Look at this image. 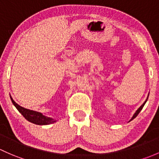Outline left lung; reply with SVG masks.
I'll return each mask as SVG.
<instances>
[{
  "instance_id": "left-lung-1",
  "label": "left lung",
  "mask_w": 159,
  "mask_h": 159,
  "mask_svg": "<svg viewBox=\"0 0 159 159\" xmlns=\"http://www.w3.org/2000/svg\"><path fill=\"white\" fill-rule=\"evenodd\" d=\"M148 95H149V93H148ZM148 97H147L146 100H145V102H144V103H143V104H142V106H140V107H139V109H137V110H136V112H135V114H134V115H133V116H132V119H130V120H129V122H130V121H132V119H135V117H136V116L139 115V112H141V110H142V108H143V106H145V102H147V100H148Z\"/></svg>"
}]
</instances>
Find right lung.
<instances>
[{
  "instance_id": "obj_1",
  "label": "right lung",
  "mask_w": 159,
  "mask_h": 159,
  "mask_svg": "<svg viewBox=\"0 0 159 159\" xmlns=\"http://www.w3.org/2000/svg\"><path fill=\"white\" fill-rule=\"evenodd\" d=\"M11 101H12V103L14 104V106L17 108V110L19 111L21 113V115L24 116L27 121L32 122V123L36 124V125H49V124L54 123V122H57V120L53 118L47 117V116L43 115L41 112H37V111L30 110V109H25V108L22 107V106H19L18 104L14 102V99H12L11 96Z\"/></svg>"
}]
</instances>
